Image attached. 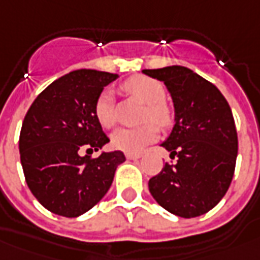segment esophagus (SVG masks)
<instances>
[{
  "label": "esophagus",
  "instance_id": "34e87169",
  "mask_svg": "<svg viewBox=\"0 0 260 260\" xmlns=\"http://www.w3.org/2000/svg\"><path fill=\"white\" fill-rule=\"evenodd\" d=\"M140 153H126L127 160H137V158H140Z\"/></svg>",
  "mask_w": 260,
  "mask_h": 260
}]
</instances>
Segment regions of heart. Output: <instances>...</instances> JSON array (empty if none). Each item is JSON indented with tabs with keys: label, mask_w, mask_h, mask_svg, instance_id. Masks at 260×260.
Listing matches in <instances>:
<instances>
[{
	"label": "heart",
	"mask_w": 260,
	"mask_h": 260,
	"mask_svg": "<svg viewBox=\"0 0 260 260\" xmlns=\"http://www.w3.org/2000/svg\"><path fill=\"white\" fill-rule=\"evenodd\" d=\"M121 89L144 103L141 120H153L161 128H167L173 124L174 112L164 100L166 89L158 80L139 75L126 80ZM93 110L102 127L112 128L116 124L114 99L109 90H103L98 96ZM153 123L146 121L137 127H121L112 134V146L124 153H140L147 144L157 139L158 128Z\"/></svg>",
	"instance_id": "b5f03b06"
}]
</instances>
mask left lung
Masks as SVG:
<instances>
[{
  "mask_svg": "<svg viewBox=\"0 0 260 260\" xmlns=\"http://www.w3.org/2000/svg\"><path fill=\"white\" fill-rule=\"evenodd\" d=\"M171 93L175 124L161 146L177 162H166L148 181L153 198L182 218L207 214L226 194L238 155L235 120L228 102L207 79L184 66L144 69Z\"/></svg>",
  "mask_w": 260,
  "mask_h": 260,
  "instance_id": "8db88e82",
  "label": "left lung"
}]
</instances>
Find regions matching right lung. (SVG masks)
Wrapping results in <instances>:
<instances>
[{"label": "right lung", "mask_w": 260, "mask_h": 260, "mask_svg": "<svg viewBox=\"0 0 260 260\" xmlns=\"http://www.w3.org/2000/svg\"><path fill=\"white\" fill-rule=\"evenodd\" d=\"M116 78L93 69L73 71L39 93L25 114L19 134L25 181L41 205L56 215L76 218L93 208L126 161L121 151L90 155L109 141L93 109Z\"/></svg>", "instance_id": "add662e5"}]
</instances>
